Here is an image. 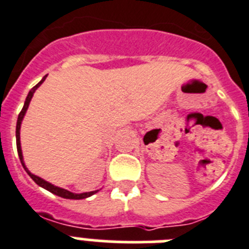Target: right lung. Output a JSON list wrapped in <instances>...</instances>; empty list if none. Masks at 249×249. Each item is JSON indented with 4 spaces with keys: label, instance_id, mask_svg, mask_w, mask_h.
<instances>
[{
    "label": "right lung",
    "instance_id": "right-lung-1",
    "mask_svg": "<svg viewBox=\"0 0 249 249\" xmlns=\"http://www.w3.org/2000/svg\"><path fill=\"white\" fill-rule=\"evenodd\" d=\"M46 77H47V74H46L45 77H43L42 80L39 81L38 83H37L36 86H35L34 89H31L30 92H28L27 97H26V101H25V105H23V108H22V111L19 112L18 114V118H17V124H16V143H17V152H18V157H19V160H21L22 166H23V168H25L26 172L28 173V176H30L32 179H34L35 182H36L37 184H38L39 187H42V188H45V190H47L48 192L53 193V195L58 196V197H62V198H67V199H83V198H87V197H91V196H93L94 193H97L98 191H91V192H85V193H73V192H70V191L65 190V188H61V187H57L54 186V184L50 183V182L45 181L43 178L38 177V176L34 175V173H31L30 171H28V168L26 167L25 164V160H23V156H22V148H21V141H19V129H21V123H22V120H23V117H25L26 112H27V108L28 106H30V102L31 100H32V97H34V93L36 92V89H38L39 86L42 85L43 81L46 80Z\"/></svg>",
    "mask_w": 249,
    "mask_h": 249
}]
</instances>
